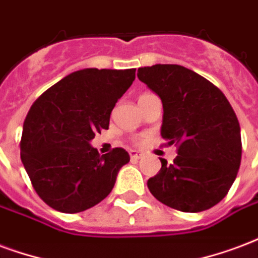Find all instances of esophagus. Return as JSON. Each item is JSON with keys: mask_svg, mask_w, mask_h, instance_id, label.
<instances>
[{"mask_svg": "<svg viewBox=\"0 0 258 258\" xmlns=\"http://www.w3.org/2000/svg\"><path fill=\"white\" fill-rule=\"evenodd\" d=\"M142 156H144V154L141 153V152H137V150H130V157H131V160H139Z\"/></svg>", "mask_w": 258, "mask_h": 258, "instance_id": "obj_1", "label": "esophagus"}]
</instances>
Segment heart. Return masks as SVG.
<instances>
[{"mask_svg":"<svg viewBox=\"0 0 258 258\" xmlns=\"http://www.w3.org/2000/svg\"><path fill=\"white\" fill-rule=\"evenodd\" d=\"M146 95H150V94H149V93H145V94H142L141 97H146ZM141 97H139V98H141Z\"/></svg>","mask_w":258,"mask_h":258,"instance_id":"heart-1","label":"heart"}]
</instances>
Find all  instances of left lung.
Instances as JSON below:
<instances>
[{
	"label": "left lung",
	"instance_id": "left-lung-1",
	"mask_svg": "<svg viewBox=\"0 0 258 258\" xmlns=\"http://www.w3.org/2000/svg\"><path fill=\"white\" fill-rule=\"evenodd\" d=\"M139 81L163 101L161 137L177 150L173 164L148 180L154 198L182 212H202L226 197L242 157L239 121L226 95L205 78L176 64L138 70Z\"/></svg>",
	"mask_w": 258,
	"mask_h": 258
}]
</instances>
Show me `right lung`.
Instances as JSON below:
<instances>
[{"label": "right lung", "instance_id": "add662e5", "mask_svg": "<svg viewBox=\"0 0 258 258\" xmlns=\"http://www.w3.org/2000/svg\"><path fill=\"white\" fill-rule=\"evenodd\" d=\"M134 79V68H86L57 82L31 105L23 124L22 163L50 208L78 213L109 196L130 154L114 148L100 156L90 141L109 128L114 105Z\"/></svg>", "mask_w": 258, "mask_h": 258}]
</instances>
